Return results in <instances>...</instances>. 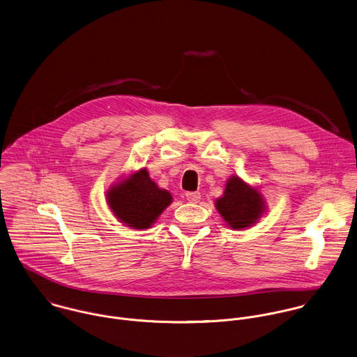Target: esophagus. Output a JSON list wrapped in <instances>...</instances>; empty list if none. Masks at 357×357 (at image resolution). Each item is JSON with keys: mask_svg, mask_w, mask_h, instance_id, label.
<instances>
[{"mask_svg": "<svg viewBox=\"0 0 357 357\" xmlns=\"http://www.w3.org/2000/svg\"><path fill=\"white\" fill-rule=\"evenodd\" d=\"M186 199L190 203H199L200 199H202V195L199 192H188L186 193Z\"/></svg>", "mask_w": 357, "mask_h": 357, "instance_id": "34e87169", "label": "esophagus"}]
</instances>
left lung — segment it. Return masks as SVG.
Instances as JSON below:
<instances>
[{
	"mask_svg": "<svg viewBox=\"0 0 357 357\" xmlns=\"http://www.w3.org/2000/svg\"><path fill=\"white\" fill-rule=\"evenodd\" d=\"M215 207L233 229H244L254 225L265 208L261 193L237 176H231L227 181L223 197L216 200Z\"/></svg>",
	"mask_w": 357,
	"mask_h": 357,
	"instance_id": "8db88e82",
	"label": "left lung"
}]
</instances>
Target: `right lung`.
<instances>
[{"mask_svg": "<svg viewBox=\"0 0 357 357\" xmlns=\"http://www.w3.org/2000/svg\"><path fill=\"white\" fill-rule=\"evenodd\" d=\"M171 202V195L160 189L149 178L144 168L107 192V203L112 211L134 229L151 226Z\"/></svg>", "mask_w": 357, "mask_h": 357, "instance_id": "add662e5", "label": "right lung"}]
</instances>
